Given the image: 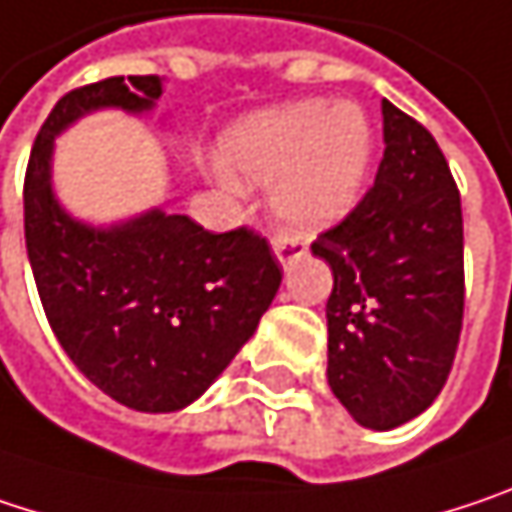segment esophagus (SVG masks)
<instances>
[{
    "label": "esophagus",
    "instance_id": "obj_1",
    "mask_svg": "<svg viewBox=\"0 0 512 512\" xmlns=\"http://www.w3.org/2000/svg\"><path fill=\"white\" fill-rule=\"evenodd\" d=\"M274 253H277V262L283 265V268H291L303 253H306V247L300 244V241H288V238H274Z\"/></svg>",
    "mask_w": 512,
    "mask_h": 512
}]
</instances>
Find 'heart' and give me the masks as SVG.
<instances>
[{"label":"heart","mask_w":512,"mask_h":512,"mask_svg":"<svg viewBox=\"0 0 512 512\" xmlns=\"http://www.w3.org/2000/svg\"><path fill=\"white\" fill-rule=\"evenodd\" d=\"M226 167L218 179L238 188L247 182L271 186L277 226L315 238L339 226L362 200L371 170V129L359 108L306 99L244 117L224 135Z\"/></svg>","instance_id":"b5f03b06"}]
</instances>
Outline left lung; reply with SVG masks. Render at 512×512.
Instances as JSON below:
<instances>
[{"instance_id":"1","label":"left lung","mask_w":512,"mask_h":512,"mask_svg":"<svg viewBox=\"0 0 512 512\" xmlns=\"http://www.w3.org/2000/svg\"><path fill=\"white\" fill-rule=\"evenodd\" d=\"M374 188L312 244L333 271L327 383L356 424L392 430L442 392L463 327V209L433 135L383 99Z\"/></svg>"}]
</instances>
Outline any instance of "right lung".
Listing matches in <instances>:
<instances>
[{
    "label": "right lung",
    "mask_w": 512,
    "mask_h": 512,
    "mask_svg": "<svg viewBox=\"0 0 512 512\" xmlns=\"http://www.w3.org/2000/svg\"><path fill=\"white\" fill-rule=\"evenodd\" d=\"M164 79L111 76L58 99L26 170V250L55 339L111 401L138 413L194 404L268 312L283 271L250 229L212 235L161 206L94 224L55 194V141L96 111L147 117ZM167 126V123H164Z\"/></svg>",
    "instance_id": "add662e5"
}]
</instances>
